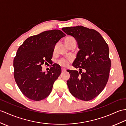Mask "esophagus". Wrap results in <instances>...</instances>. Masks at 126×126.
Masks as SVG:
<instances>
[{
    "mask_svg": "<svg viewBox=\"0 0 126 126\" xmlns=\"http://www.w3.org/2000/svg\"><path fill=\"white\" fill-rule=\"evenodd\" d=\"M66 71V69H62V72H64V71Z\"/></svg>",
    "mask_w": 126,
    "mask_h": 126,
    "instance_id": "obj_1",
    "label": "esophagus"
}]
</instances>
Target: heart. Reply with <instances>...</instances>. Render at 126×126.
I'll return each mask as SVG.
<instances>
[{
	"label": "heart",
	"mask_w": 126,
	"mask_h": 126,
	"mask_svg": "<svg viewBox=\"0 0 126 126\" xmlns=\"http://www.w3.org/2000/svg\"><path fill=\"white\" fill-rule=\"evenodd\" d=\"M64 42H65V45H66V46H68V45H70V44L72 43V42H76V40L73 37L68 36V37H67L65 38V40H64ZM59 63H60V64H61V65L65 66H66L67 65H68V61H66L65 60L62 59L59 61Z\"/></svg>",
	"instance_id": "b5f03b06"
}]
</instances>
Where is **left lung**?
Segmentation results:
<instances>
[{
    "label": "left lung",
    "instance_id": "obj_1",
    "mask_svg": "<svg viewBox=\"0 0 126 126\" xmlns=\"http://www.w3.org/2000/svg\"><path fill=\"white\" fill-rule=\"evenodd\" d=\"M62 30L75 38L80 49L72 64L75 68H79V72L67 70L70 75L66 81L69 90L78 99L92 100L102 92L109 79L111 66L109 46L94 30L82 26Z\"/></svg>",
    "mask_w": 126,
    "mask_h": 126
}]
</instances>
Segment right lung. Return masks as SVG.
I'll list each match as a JSON object with an SVG mask.
<instances>
[{
  "label": "right lung",
  "instance_id": "obj_1",
  "mask_svg": "<svg viewBox=\"0 0 126 126\" xmlns=\"http://www.w3.org/2000/svg\"><path fill=\"white\" fill-rule=\"evenodd\" d=\"M65 36L63 32L54 30L27 38L19 47L14 58V77L19 89L31 100H43L51 93L53 84L61 73V66L52 64L47 74L42 65L50 63L55 46Z\"/></svg>",
  "mask_w": 126,
  "mask_h": 126
}]
</instances>
